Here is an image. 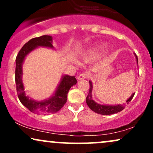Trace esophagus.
<instances>
[{
  "label": "esophagus",
  "mask_w": 153,
  "mask_h": 153,
  "mask_svg": "<svg viewBox=\"0 0 153 153\" xmlns=\"http://www.w3.org/2000/svg\"><path fill=\"white\" fill-rule=\"evenodd\" d=\"M89 77V74H88V73H81V74H80L78 76V80H82V79H85V78H88Z\"/></svg>",
  "instance_id": "34e87169"
}]
</instances>
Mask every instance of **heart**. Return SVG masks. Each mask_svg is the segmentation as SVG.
Returning a JSON list of instances; mask_svg holds the SVG:
<instances>
[{
	"instance_id": "b5f03b06",
	"label": "heart",
	"mask_w": 153,
	"mask_h": 153,
	"mask_svg": "<svg viewBox=\"0 0 153 153\" xmlns=\"http://www.w3.org/2000/svg\"><path fill=\"white\" fill-rule=\"evenodd\" d=\"M105 48V46L104 45H101V46H99V47H96V49H95L94 50H93V51H91L90 52H89V54H94V53H95V52H96V51H97V50H103V49H104Z\"/></svg>"
}]
</instances>
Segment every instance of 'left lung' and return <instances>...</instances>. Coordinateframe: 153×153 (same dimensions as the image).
<instances>
[{"label": "left lung", "instance_id": "8db88e82", "mask_svg": "<svg viewBox=\"0 0 153 153\" xmlns=\"http://www.w3.org/2000/svg\"><path fill=\"white\" fill-rule=\"evenodd\" d=\"M136 56L137 62L138 63V58ZM89 83H90V88H89V92L88 95L86 97V103L87 105L88 106L89 108H91V110L94 111L96 113L102 115H110L113 114L118 113V112H120L121 111H122L125 108L126 105L128 104L132 99V98L134 97V93L130 96L129 99L126 101L125 104H119V105H116V106H108V105H101L99 104V103H96L94 100L92 99V89H93V85L91 81H89Z\"/></svg>", "mask_w": 153, "mask_h": 153}]
</instances>
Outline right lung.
<instances>
[{
  "mask_svg": "<svg viewBox=\"0 0 153 153\" xmlns=\"http://www.w3.org/2000/svg\"><path fill=\"white\" fill-rule=\"evenodd\" d=\"M52 38L48 35H43L39 37L33 38L26 42L19 51L16 58L15 81L16 84V91L21 103L30 111L34 113L48 114L59 111L67 102V96L70 88L77 83L75 76L64 75L59 83L55 94L52 98L43 101H36L29 99L24 93V88L22 82V64L24 58L29 52L37 47H45L53 48L52 45Z\"/></svg>",
  "mask_w": 153,
  "mask_h": 153,
  "instance_id": "obj_1",
  "label": "right lung"
}]
</instances>
